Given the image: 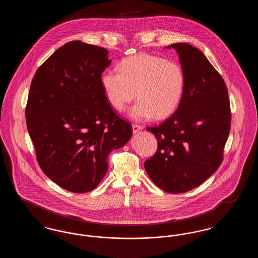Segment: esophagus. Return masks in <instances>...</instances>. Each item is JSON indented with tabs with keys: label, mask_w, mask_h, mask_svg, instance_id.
<instances>
[{
	"label": "esophagus",
	"mask_w": 258,
	"mask_h": 258,
	"mask_svg": "<svg viewBox=\"0 0 258 258\" xmlns=\"http://www.w3.org/2000/svg\"><path fill=\"white\" fill-rule=\"evenodd\" d=\"M140 130H142V125H140V124H138V123H133V131H134V133H137L138 131H140Z\"/></svg>",
	"instance_id": "obj_1"
}]
</instances>
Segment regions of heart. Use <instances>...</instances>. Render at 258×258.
Returning a JSON list of instances; mask_svg holds the SVG:
<instances>
[{"label": "heart", "mask_w": 258, "mask_h": 258, "mask_svg": "<svg viewBox=\"0 0 258 258\" xmlns=\"http://www.w3.org/2000/svg\"><path fill=\"white\" fill-rule=\"evenodd\" d=\"M119 70L105 71L100 79L113 108L123 110L137 95L139 100L131 111L135 119L154 116L162 120L177 110L185 87L184 71L179 63L139 53L121 61Z\"/></svg>", "instance_id": "b5f03b06"}]
</instances>
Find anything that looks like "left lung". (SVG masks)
I'll list each match as a JSON object with an SVG mask.
<instances>
[{
	"label": "left lung",
	"instance_id": "1",
	"mask_svg": "<svg viewBox=\"0 0 258 258\" xmlns=\"http://www.w3.org/2000/svg\"><path fill=\"white\" fill-rule=\"evenodd\" d=\"M185 76L182 101L159 125L147 126L158 140L156 154L144 162L149 177L169 194H183L206 181L223 159L231 110L221 74L188 43H174Z\"/></svg>",
	"mask_w": 258,
	"mask_h": 258
}]
</instances>
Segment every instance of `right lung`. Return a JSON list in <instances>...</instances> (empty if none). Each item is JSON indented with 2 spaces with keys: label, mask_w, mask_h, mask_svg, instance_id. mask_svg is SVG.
<instances>
[{
  "label": "right lung",
  "mask_w": 258,
  "mask_h": 258,
  "mask_svg": "<svg viewBox=\"0 0 258 258\" xmlns=\"http://www.w3.org/2000/svg\"><path fill=\"white\" fill-rule=\"evenodd\" d=\"M108 51L80 40L66 43L38 69L26 123L44 174L74 194L91 191L107 171V156L131 139V123L111 107L101 86Z\"/></svg>",
  "instance_id": "1"
}]
</instances>
